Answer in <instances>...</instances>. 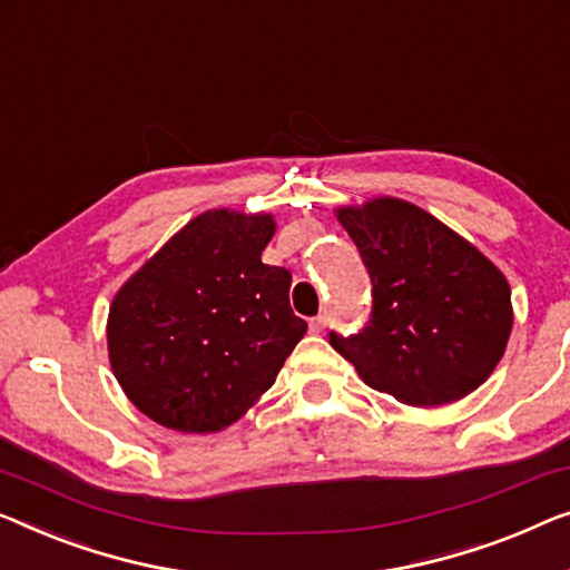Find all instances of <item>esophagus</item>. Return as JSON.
I'll return each mask as SVG.
<instances>
[{"label":"esophagus","instance_id":"1","mask_svg":"<svg viewBox=\"0 0 570 570\" xmlns=\"http://www.w3.org/2000/svg\"><path fill=\"white\" fill-rule=\"evenodd\" d=\"M311 332L313 334H321V332H324V328H326V318L324 316H316V318H311Z\"/></svg>","mask_w":570,"mask_h":570}]
</instances>
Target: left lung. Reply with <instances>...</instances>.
Wrapping results in <instances>:
<instances>
[{
	"label": "left lung",
	"instance_id": "8db88e82",
	"mask_svg": "<svg viewBox=\"0 0 570 570\" xmlns=\"http://www.w3.org/2000/svg\"><path fill=\"white\" fill-rule=\"evenodd\" d=\"M373 283L360 334L328 342L362 381L409 406H442L489 381L511 334L507 277L414 203L375 197L336 208Z\"/></svg>",
	"mask_w": 570,
	"mask_h": 570
}]
</instances>
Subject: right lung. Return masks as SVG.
<instances>
[{"label": "right lung", "mask_w": 570, "mask_h": 570, "mask_svg": "<svg viewBox=\"0 0 570 570\" xmlns=\"http://www.w3.org/2000/svg\"><path fill=\"white\" fill-rule=\"evenodd\" d=\"M272 234L269 213H203L112 298V373L156 424L208 434L238 422L303 340L291 272L262 262Z\"/></svg>", "instance_id": "1"}]
</instances>
